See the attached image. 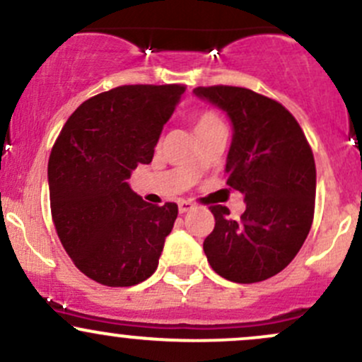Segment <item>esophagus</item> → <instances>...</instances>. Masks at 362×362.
Returning <instances> with one entry per match:
<instances>
[{
  "label": "esophagus",
  "instance_id": "1",
  "mask_svg": "<svg viewBox=\"0 0 362 362\" xmlns=\"http://www.w3.org/2000/svg\"><path fill=\"white\" fill-rule=\"evenodd\" d=\"M194 208H196V206H194L190 201H180V202H178V211H180L182 214L192 211Z\"/></svg>",
  "mask_w": 362,
  "mask_h": 362
}]
</instances>
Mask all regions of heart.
I'll return each mask as SVG.
<instances>
[{
  "mask_svg": "<svg viewBox=\"0 0 362 362\" xmlns=\"http://www.w3.org/2000/svg\"><path fill=\"white\" fill-rule=\"evenodd\" d=\"M218 123H221L220 120H218V117L214 113H211V111H204V113H201L199 117L196 118V132L197 130H204L208 129V127H213V125H218Z\"/></svg>",
  "mask_w": 362,
  "mask_h": 362,
  "instance_id": "1",
  "label": "heart"
}]
</instances>
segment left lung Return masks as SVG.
I'll list each match as a JSON object with an SVG mask.
<instances>
[{
    "instance_id": "obj_1",
    "label": "left lung",
    "mask_w": 362,
    "mask_h": 362,
    "mask_svg": "<svg viewBox=\"0 0 362 362\" xmlns=\"http://www.w3.org/2000/svg\"><path fill=\"white\" fill-rule=\"evenodd\" d=\"M194 94L226 113L232 142L226 184L244 194L240 220L213 206L214 230L204 239L208 263L235 284L280 273L303 247L315 216L316 166L303 129L280 103L251 89L197 87Z\"/></svg>"
}]
</instances>
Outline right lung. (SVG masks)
Segmentation results:
<instances>
[{
    "label": "right lung",
    "instance_id": "add662e5",
    "mask_svg": "<svg viewBox=\"0 0 362 362\" xmlns=\"http://www.w3.org/2000/svg\"><path fill=\"white\" fill-rule=\"evenodd\" d=\"M184 86H120L87 99L63 125L47 163L59 240L86 276L130 287L156 272L175 202L154 206L129 185L154 156Z\"/></svg>",
    "mask_w": 362,
    "mask_h": 362
}]
</instances>
